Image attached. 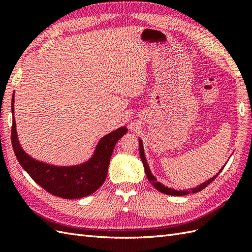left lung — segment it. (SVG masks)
Wrapping results in <instances>:
<instances>
[{"instance_id": "left-lung-1", "label": "left lung", "mask_w": 252, "mask_h": 252, "mask_svg": "<svg viewBox=\"0 0 252 252\" xmlns=\"http://www.w3.org/2000/svg\"><path fill=\"white\" fill-rule=\"evenodd\" d=\"M138 143H140V156H141V159H142V162L144 164V168H145V173H146V176L148 181L151 182L152 185L155 187V189H158L159 191L163 192V194H167V195H171V196H184V195H187V194H190V192H192V194H195V192H198L202 190L203 189H206V187L211 183L212 181H215V179L217 178V176L219 175V173L221 172V171L223 170V168L219 171V173L215 176H212L211 179H209L208 181H206L205 183L200 184L199 186H196L194 187V189H190L189 190H175V189H169V187L164 186L163 184L160 183V182L157 181V179L155 178V176L152 174L151 172V169H149L148 167V163H147V160H146V157H145V154H144V147H143V142L142 140H138Z\"/></svg>"}]
</instances>
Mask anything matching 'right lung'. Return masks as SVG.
<instances>
[{"label": "right lung", "instance_id": "1", "mask_svg": "<svg viewBox=\"0 0 252 252\" xmlns=\"http://www.w3.org/2000/svg\"><path fill=\"white\" fill-rule=\"evenodd\" d=\"M14 97L13 94L12 144L16 158L32 180L50 194L65 199H77L97 190L106 180L116 143L127 132L126 127L121 126L101 137L96 145L93 156L81 164L60 167L45 163L29 156L20 145L14 118Z\"/></svg>", "mask_w": 252, "mask_h": 252}]
</instances>
